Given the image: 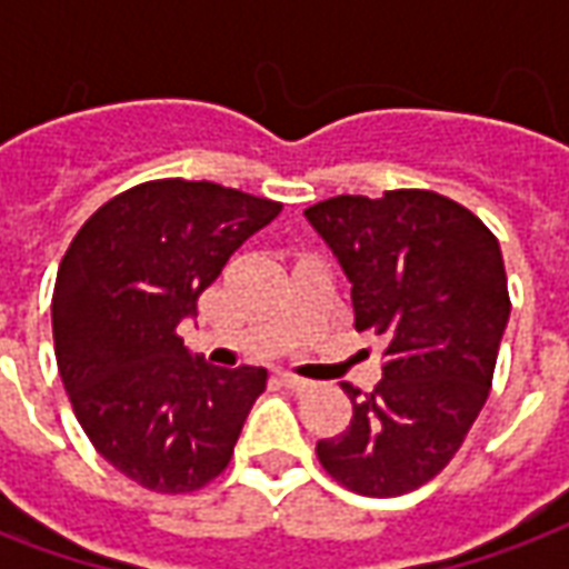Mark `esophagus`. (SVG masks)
Returning a JSON list of instances; mask_svg holds the SVG:
<instances>
[{
  "label": "esophagus",
  "instance_id": "obj_1",
  "mask_svg": "<svg viewBox=\"0 0 569 569\" xmlns=\"http://www.w3.org/2000/svg\"><path fill=\"white\" fill-rule=\"evenodd\" d=\"M280 381H283L289 390H308V387H313V381H308V378H298V375H292V371H280Z\"/></svg>",
  "mask_w": 569,
  "mask_h": 569
}]
</instances>
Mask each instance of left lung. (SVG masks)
<instances>
[{
    "instance_id": "obj_1",
    "label": "left lung",
    "mask_w": 569,
    "mask_h": 569,
    "mask_svg": "<svg viewBox=\"0 0 569 569\" xmlns=\"http://www.w3.org/2000/svg\"><path fill=\"white\" fill-rule=\"evenodd\" d=\"M350 280L357 329L387 341L371 393L345 383L350 427L317 441L322 469L366 497H399L448 466L488 399L509 289L497 237L436 191L341 194L305 210Z\"/></svg>"
}]
</instances>
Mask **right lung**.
<instances>
[{
  "instance_id": "right-lung-1",
  "label": "right lung",
  "mask_w": 569,
  "mask_h": 569,
  "mask_svg": "<svg viewBox=\"0 0 569 569\" xmlns=\"http://www.w3.org/2000/svg\"><path fill=\"white\" fill-rule=\"evenodd\" d=\"M280 203L216 182L158 179L81 224L51 301L57 369L93 448L158 493L222 472L268 371L219 369L191 353L179 322Z\"/></svg>"
}]
</instances>
